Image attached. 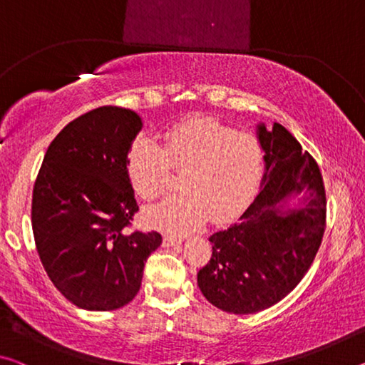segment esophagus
I'll return each instance as SVG.
<instances>
[{
	"mask_svg": "<svg viewBox=\"0 0 365 365\" xmlns=\"http://www.w3.org/2000/svg\"><path fill=\"white\" fill-rule=\"evenodd\" d=\"M182 243V238H177L174 235H164V246H175V245H180Z\"/></svg>",
	"mask_w": 365,
	"mask_h": 365,
	"instance_id": "1",
	"label": "esophagus"
}]
</instances>
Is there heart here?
I'll list each match as a JSON object with an SVG mask.
<instances>
[{"mask_svg":"<svg viewBox=\"0 0 365 365\" xmlns=\"http://www.w3.org/2000/svg\"><path fill=\"white\" fill-rule=\"evenodd\" d=\"M182 168V193L145 211L148 224L170 233H187L207 217L215 224L238 217L261 187L264 148L250 132L191 117L164 133L163 146L143 135L127 150L128 182L143 200L164 193L172 169Z\"/></svg>","mask_w":365,"mask_h":365,"instance_id":"b5f03b06","label":"heart"}]
</instances>
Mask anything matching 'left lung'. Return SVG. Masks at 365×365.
<instances>
[{"instance_id": "1", "label": "left lung", "mask_w": 365, "mask_h": 365, "mask_svg": "<svg viewBox=\"0 0 365 365\" xmlns=\"http://www.w3.org/2000/svg\"><path fill=\"white\" fill-rule=\"evenodd\" d=\"M265 151L264 187L238 224L214 233L212 256L197 272V287L215 307L252 314L296 288L316 259L327 225L324 178L311 154L280 123L259 125ZM307 189L306 207L280 215L279 202Z\"/></svg>"}]
</instances>
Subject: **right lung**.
Here are the masks:
<instances>
[{
    "label": "right lung",
    "mask_w": 365,
    "mask_h": 365,
    "mask_svg": "<svg viewBox=\"0 0 365 365\" xmlns=\"http://www.w3.org/2000/svg\"><path fill=\"white\" fill-rule=\"evenodd\" d=\"M141 128L130 109L96 108L77 117L48 146L32 195L40 261L66 299L88 311H114L137 296L158 232L133 230L138 212L125 172Z\"/></svg>",
    "instance_id": "right-lung-1"
}]
</instances>
